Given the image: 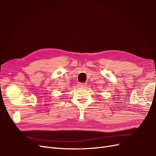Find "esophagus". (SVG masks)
<instances>
[{
  "label": "esophagus",
  "instance_id": "esophagus-1",
  "mask_svg": "<svg viewBox=\"0 0 156 156\" xmlns=\"http://www.w3.org/2000/svg\"><path fill=\"white\" fill-rule=\"evenodd\" d=\"M78 86L80 87H82V88H84L87 86V84L85 83H80L78 84Z\"/></svg>",
  "mask_w": 156,
  "mask_h": 156
}]
</instances>
